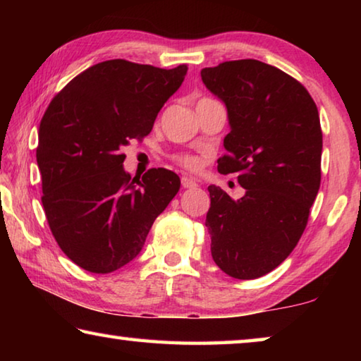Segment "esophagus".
I'll use <instances>...</instances> for the list:
<instances>
[{"instance_id": "obj_1", "label": "esophagus", "mask_w": 361, "mask_h": 361, "mask_svg": "<svg viewBox=\"0 0 361 361\" xmlns=\"http://www.w3.org/2000/svg\"><path fill=\"white\" fill-rule=\"evenodd\" d=\"M181 186L183 188H197V181L189 178V176H181Z\"/></svg>"}]
</instances>
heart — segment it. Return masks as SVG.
<instances>
[{"label":"heart","instance_id":"obj_1","mask_svg":"<svg viewBox=\"0 0 361 361\" xmlns=\"http://www.w3.org/2000/svg\"><path fill=\"white\" fill-rule=\"evenodd\" d=\"M178 162L188 170H197L200 167V161L195 156H180Z\"/></svg>","mask_w":361,"mask_h":361}]
</instances>
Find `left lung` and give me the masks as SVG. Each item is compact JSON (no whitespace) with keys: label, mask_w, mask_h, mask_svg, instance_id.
Here are the masks:
<instances>
[{"label":"left lung","mask_w":361,"mask_h":361,"mask_svg":"<svg viewBox=\"0 0 361 361\" xmlns=\"http://www.w3.org/2000/svg\"><path fill=\"white\" fill-rule=\"evenodd\" d=\"M200 76L228 109L218 172L237 173L245 189L234 200L209 186L212 258L231 277L258 279L288 258L307 226L322 178L319 109L301 82L259 60L224 62Z\"/></svg>","instance_id":"8db88e82"}]
</instances>
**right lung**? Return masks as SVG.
I'll return each mask as SVG.
<instances>
[{"label":"right lung","instance_id":"obj_1","mask_svg":"<svg viewBox=\"0 0 361 361\" xmlns=\"http://www.w3.org/2000/svg\"><path fill=\"white\" fill-rule=\"evenodd\" d=\"M188 66L122 59L90 66L54 97L42 116L36 161L41 202L59 247L79 267L108 274L142 252L154 219L180 189L178 175L124 170V146L151 132Z\"/></svg>","mask_w":361,"mask_h":361}]
</instances>
